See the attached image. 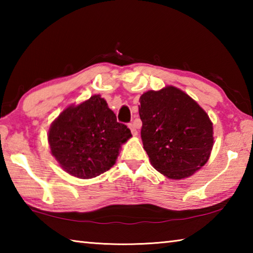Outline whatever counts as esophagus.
Masks as SVG:
<instances>
[{
    "mask_svg": "<svg viewBox=\"0 0 253 253\" xmlns=\"http://www.w3.org/2000/svg\"><path fill=\"white\" fill-rule=\"evenodd\" d=\"M129 128H130V130H131V134L134 135V136H137V134H138V132H137V129H136V127H135L134 124H130Z\"/></svg>",
    "mask_w": 253,
    "mask_h": 253,
    "instance_id": "obj_1",
    "label": "esophagus"
}]
</instances>
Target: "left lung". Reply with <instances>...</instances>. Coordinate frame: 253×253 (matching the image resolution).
Returning a JSON list of instances; mask_svg holds the SVG:
<instances>
[{
	"label": "left lung",
	"mask_w": 253,
	"mask_h": 253,
	"mask_svg": "<svg viewBox=\"0 0 253 253\" xmlns=\"http://www.w3.org/2000/svg\"><path fill=\"white\" fill-rule=\"evenodd\" d=\"M140 135L154 169L170 179L190 177L207 164L213 124L194 99L174 85L139 98Z\"/></svg>",
	"instance_id": "obj_1"
}]
</instances>
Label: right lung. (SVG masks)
<instances>
[{"instance_id":"obj_1","label":"right lung","mask_w":253,"mask_h":253,"mask_svg":"<svg viewBox=\"0 0 253 253\" xmlns=\"http://www.w3.org/2000/svg\"><path fill=\"white\" fill-rule=\"evenodd\" d=\"M131 137L129 128L117 123L116 115L100 95L71 105L51 124V154L71 176L88 179L110 169L119 151Z\"/></svg>"}]
</instances>
